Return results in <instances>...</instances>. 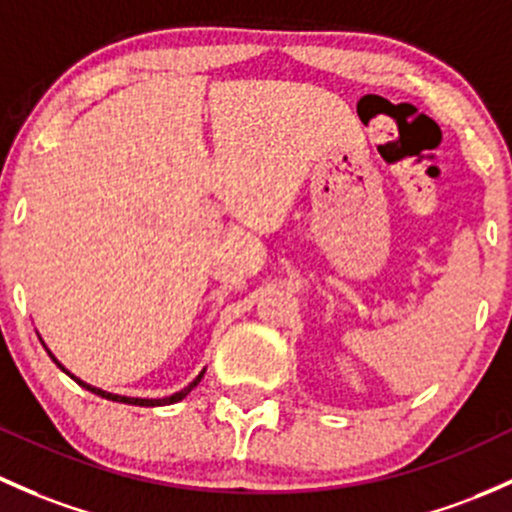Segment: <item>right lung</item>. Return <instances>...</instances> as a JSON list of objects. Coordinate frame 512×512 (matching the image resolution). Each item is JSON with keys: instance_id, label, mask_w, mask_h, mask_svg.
Returning <instances> with one entry per match:
<instances>
[{"instance_id": "add662e5", "label": "right lung", "mask_w": 512, "mask_h": 512, "mask_svg": "<svg viewBox=\"0 0 512 512\" xmlns=\"http://www.w3.org/2000/svg\"><path fill=\"white\" fill-rule=\"evenodd\" d=\"M43 348H46V343H43ZM48 351V348H46ZM48 355H51V360L53 363L58 365V368L63 370V373L66 375H71V378L75 380V383H78L80 387H85V390H90V392H95V395H100V397H105V400H112V402H125V405H137V407H161V405H174V402H179V400H184V397L188 395V392L193 390V387H196L198 383H201V378H203V373H206V368L201 370V373L196 375V380H193V383H188L184 390H179V392H174V395L171 397H159V400H149V397H125V395H112V392H107V390H100V387H93V385H88V383H83V380L80 378H75L73 373H68L66 368H63L61 363H58V358L56 355H53L51 351H48Z\"/></svg>"}]
</instances>
